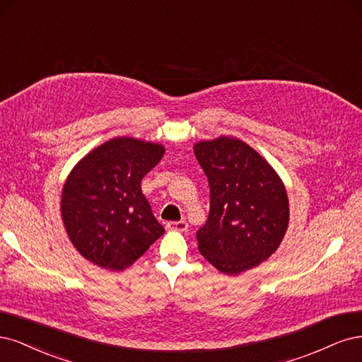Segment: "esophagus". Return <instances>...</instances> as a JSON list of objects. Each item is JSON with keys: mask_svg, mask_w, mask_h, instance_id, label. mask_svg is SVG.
<instances>
[{"mask_svg": "<svg viewBox=\"0 0 362 362\" xmlns=\"http://www.w3.org/2000/svg\"><path fill=\"white\" fill-rule=\"evenodd\" d=\"M165 227L170 231H185L188 228V223L186 221H174V223H167Z\"/></svg>", "mask_w": 362, "mask_h": 362, "instance_id": "esophagus-1", "label": "esophagus"}]
</instances>
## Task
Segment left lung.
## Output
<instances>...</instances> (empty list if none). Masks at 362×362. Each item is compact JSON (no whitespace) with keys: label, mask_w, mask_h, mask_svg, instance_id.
Wrapping results in <instances>:
<instances>
[{"label":"left lung","mask_w":362,"mask_h":362,"mask_svg":"<svg viewBox=\"0 0 362 362\" xmlns=\"http://www.w3.org/2000/svg\"><path fill=\"white\" fill-rule=\"evenodd\" d=\"M211 186L207 223L198 251L227 275L259 266L278 250L288 227L286 186L272 165L235 136L194 146Z\"/></svg>","instance_id":"8db88e82"}]
</instances>
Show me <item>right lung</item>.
<instances>
[{"instance_id": "add662e5", "label": "right lung", "mask_w": 362, "mask_h": 362, "mask_svg": "<svg viewBox=\"0 0 362 362\" xmlns=\"http://www.w3.org/2000/svg\"><path fill=\"white\" fill-rule=\"evenodd\" d=\"M164 153L159 143L119 136L93 148L69 173L62 219L84 259L122 271L164 235L141 191L143 177Z\"/></svg>"}]
</instances>
